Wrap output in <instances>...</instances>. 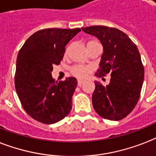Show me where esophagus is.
<instances>
[{
    "mask_svg": "<svg viewBox=\"0 0 156 156\" xmlns=\"http://www.w3.org/2000/svg\"><path fill=\"white\" fill-rule=\"evenodd\" d=\"M83 80H81V79H78V85L79 87H81L82 85H83Z\"/></svg>",
    "mask_w": 156,
    "mask_h": 156,
    "instance_id": "34e87169",
    "label": "esophagus"
}]
</instances>
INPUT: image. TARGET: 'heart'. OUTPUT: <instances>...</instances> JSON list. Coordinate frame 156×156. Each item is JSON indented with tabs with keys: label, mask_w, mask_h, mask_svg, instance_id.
<instances>
[{
	"label": "heart",
	"mask_w": 156,
	"mask_h": 156,
	"mask_svg": "<svg viewBox=\"0 0 156 156\" xmlns=\"http://www.w3.org/2000/svg\"><path fill=\"white\" fill-rule=\"evenodd\" d=\"M92 41H89L88 42H92ZM87 42V43H88ZM89 72V68L86 66H83V65H79V66H76L73 68V73L76 77L78 78H85Z\"/></svg>",
	"instance_id": "1"
}]
</instances>
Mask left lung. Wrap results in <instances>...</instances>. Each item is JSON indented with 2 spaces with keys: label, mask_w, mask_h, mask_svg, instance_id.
<instances>
[{
  "label": "left lung",
  "mask_w": 156,
  "mask_h": 156,
  "mask_svg": "<svg viewBox=\"0 0 156 156\" xmlns=\"http://www.w3.org/2000/svg\"><path fill=\"white\" fill-rule=\"evenodd\" d=\"M96 37L103 46V54L95 75H110L109 85L95 81L92 105L104 119L118 121L125 118L138 101L144 80V68L138 49L127 34L105 26L82 28Z\"/></svg>",
  "instance_id": "1"
}]
</instances>
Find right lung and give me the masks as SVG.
<instances>
[{"instance_id": "obj_1", "label": "right lung", "mask_w": 156, "mask_h": 156, "mask_svg": "<svg viewBox=\"0 0 156 156\" xmlns=\"http://www.w3.org/2000/svg\"><path fill=\"white\" fill-rule=\"evenodd\" d=\"M80 28H47L33 33L19 51L15 90L23 109L31 117L46 124L63 119L72 109L78 81L74 77L55 83L54 65H59L65 46Z\"/></svg>"}]
</instances>
